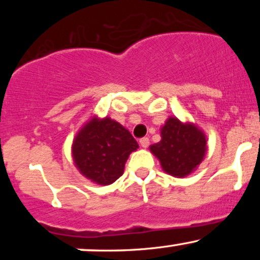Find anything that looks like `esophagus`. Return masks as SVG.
I'll return each instance as SVG.
<instances>
[{
    "label": "esophagus",
    "mask_w": 260,
    "mask_h": 260,
    "mask_svg": "<svg viewBox=\"0 0 260 260\" xmlns=\"http://www.w3.org/2000/svg\"><path fill=\"white\" fill-rule=\"evenodd\" d=\"M139 144H140V147H142V148L147 149L149 147V139L148 138H142L139 140Z\"/></svg>",
    "instance_id": "obj_1"
}]
</instances>
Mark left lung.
I'll return each instance as SVG.
<instances>
[{
    "instance_id": "8db88e82",
    "label": "left lung",
    "mask_w": 260,
    "mask_h": 260,
    "mask_svg": "<svg viewBox=\"0 0 260 260\" xmlns=\"http://www.w3.org/2000/svg\"><path fill=\"white\" fill-rule=\"evenodd\" d=\"M161 140L150 145L166 174L183 178L196 171L207 154V136L192 122L170 116L160 128Z\"/></svg>"
}]
</instances>
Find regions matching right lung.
<instances>
[{
  "label": "right lung",
  "mask_w": 260,
  "mask_h": 260,
  "mask_svg": "<svg viewBox=\"0 0 260 260\" xmlns=\"http://www.w3.org/2000/svg\"><path fill=\"white\" fill-rule=\"evenodd\" d=\"M138 148L129 131L117 121L92 116L74 137L72 157L84 177L109 186L123 175L128 156Z\"/></svg>",
  "instance_id": "1"
}]
</instances>
